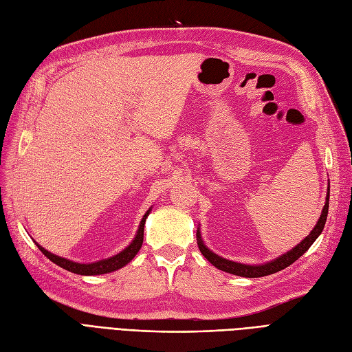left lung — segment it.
<instances>
[{
    "label": "left lung",
    "mask_w": 352,
    "mask_h": 352,
    "mask_svg": "<svg viewBox=\"0 0 352 352\" xmlns=\"http://www.w3.org/2000/svg\"><path fill=\"white\" fill-rule=\"evenodd\" d=\"M328 210H329V186H328V192H326V201H324V207L322 210V214L319 217L316 226H314L311 232L309 233V236L302 239L300 243L296 245L292 250H288V252L283 253L281 256H278L270 262H265L261 265H246V263H240V262L226 259L223 256H218L217 253H214L212 250H210L207 246H205L199 227L197 230L198 248L204 256L207 258L215 266V268H218L220 271L239 275V276H245V278H259V276L271 275V274H275L278 271L287 268V266H289L292 263H294L302 253H306L309 250V248L314 243V240H316L322 233V230L326 223V218H328Z\"/></svg>",
    "instance_id": "8db88e82"
}]
</instances>
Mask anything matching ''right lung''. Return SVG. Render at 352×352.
<instances>
[{"label":"right lung","instance_id":"right-lung-1","mask_svg":"<svg viewBox=\"0 0 352 352\" xmlns=\"http://www.w3.org/2000/svg\"><path fill=\"white\" fill-rule=\"evenodd\" d=\"M151 212V208L144 214L142 220L138 226L137 230V234L135 237L132 239L131 243L124 249L120 250L119 253L113 254L111 258H106V259H100V261H96V262H89V263H80V262H74V261H69L67 258L63 256H58V254L51 253L50 250H46L45 248H42L39 243H36V246L39 248V250L45 254V256L52 261L54 263H56L60 268H64L69 272H74L78 275H102V274H109V272H113L118 271L120 268H124L126 263H129L132 259L135 258V254L140 252L141 246H142V240H144V226H145V220H147L148 214Z\"/></svg>","mask_w":352,"mask_h":352}]
</instances>
